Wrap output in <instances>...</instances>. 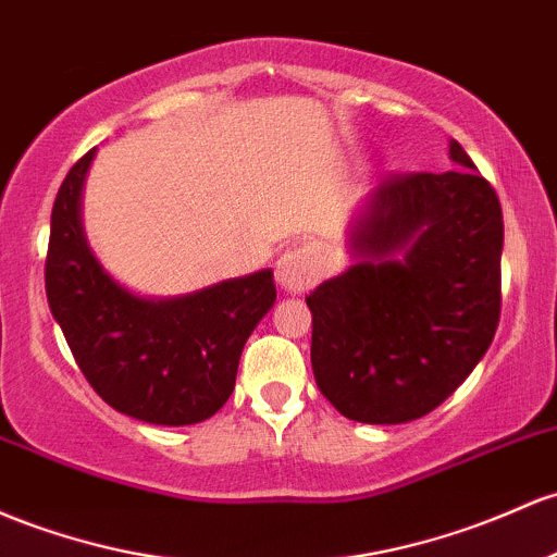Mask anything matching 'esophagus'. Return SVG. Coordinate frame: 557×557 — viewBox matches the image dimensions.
Listing matches in <instances>:
<instances>
[{
	"label": "esophagus",
	"instance_id": "1",
	"mask_svg": "<svg viewBox=\"0 0 557 557\" xmlns=\"http://www.w3.org/2000/svg\"><path fill=\"white\" fill-rule=\"evenodd\" d=\"M274 274H277V283L283 285V288H288L290 293H301L320 280L322 259L320 253L309 246L290 248L277 259Z\"/></svg>",
	"mask_w": 557,
	"mask_h": 557
}]
</instances>
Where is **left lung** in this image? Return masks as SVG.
Listing matches in <instances>:
<instances>
[{"mask_svg":"<svg viewBox=\"0 0 557 557\" xmlns=\"http://www.w3.org/2000/svg\"><path fill=\"white\" fill-rule=\"evenodd\" d=\"M449 156L444 174L386 176L351 237L362 261L307 296L317 388L357 423L423 418L497 333L503 206L455 139Z\"/></svg>","mask_w":557,"mask_h":557,"instance_id":"left-lung-1","label":"left lung"}]
</instances>
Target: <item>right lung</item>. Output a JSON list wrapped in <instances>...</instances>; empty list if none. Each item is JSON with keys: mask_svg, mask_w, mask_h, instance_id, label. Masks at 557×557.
<instances>
[{"mask_svg": "<svg viewBox=\"0 0 557 557\" xmlns=\"http://www.w3.org/2000/svg\"><path fill=\"white\" fill-rule=\"evenodd\" d=\"M91 158L95 150L73 163L54 198L47 301L102 401L152 425L200 423L235 388L243 346L277 298L272 272L169 301L132 296L102 272L84 243L78 198Z\"/></svg>", "mask_w": 557, "mask_h": 557, "instance_id": "1", "label": "right lung"}]
</instances>
